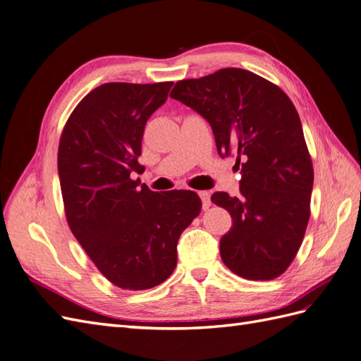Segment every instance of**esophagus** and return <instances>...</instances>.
I'll use <instances>...</instances> for the list:
<instances>
[{
  "label": "esophagus",
  "mask_w": 361,
  "mask_h": 361,
  "mask_svg": "<svg viewBox=\"0 0 361 361\" xmlns=\"http://www.w3.org/2000/svg\"><path fill=\"white\" fill-rule=\"evenodd\" d=\"M199 196L202 199V208L207 211L211 207V197H209V192L208 191H200Z\"/></svg>",
  "instance_id": "1"
}]
</instances>
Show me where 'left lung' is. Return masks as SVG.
<instances>
[{"label": "left lung", "instance_id": "8db88e82", "mask_svg": "<svg viewBox=\"0 0 361 361\" xmlns=\"http://www.w3.org/2000/svg\"><path fill=\"white\" fill-rule=\"evenodd\" d=\"M170 97L209 123L221 158L237 157L241 194L211 196L232 217L220 240L223 262L245 279L278 278L304 238L314 178L293 103L276 85L240 68L180 80Z\"/></svg>", "mask_w": 361, "mask_h": 361}]
</instances>
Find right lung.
<instances>
[{"instance_id": "obj_1", "label": "right lung", "mask_w": 361, "mask_h": 361, "mask_svg": "<svg viewBox=\"0 0 361 361\" xmlns=\"http://www.w3.org/2000/svg\"><path fill=\"white\" fill-rule=\"evenodd\" d=\"M173 82L104 83L68 118L57 170L68 225L87 257L114 286L147 290L178 262L180 233L199 216L190 190L152 191L132 179L145 123L167 102Z\"/></svg>"}]
</instances>
